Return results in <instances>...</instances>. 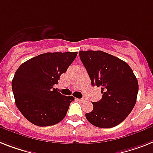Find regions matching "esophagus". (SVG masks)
<instances>
[{"label":"esophagus","instance_id":"1","mask_svg":"<svg viewBox=\"0 0 153 153\" xmlns=\"http://www.w3.org/2000/svg\"><path fill=\"white\" fill-rule=\"evenodd\" d=\"M79 100L80 101V102H84V101H85V99H84V98H82V99H79Z\"/></svg>","mask_w":153,"mask_h":153}]
</instances>
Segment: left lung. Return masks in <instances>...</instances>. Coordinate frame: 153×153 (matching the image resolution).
Segmentation results:
<instances>
[{
    "label": "left lung",
    "instance_id": "left-lung-1",
    "mask_svg": "<svg viewBox=\"0 0 153 153\" xmlns=\"http://www.w3.org/2000/svg\"><path fill=\"white\" fill-rule=\"evenodd\" d=\"M81 61L91 84L101 87L102 98L93 102L94 109L85 117L94 126L111 128L123 121L137 100L138 82L126 62L102 51H80Z\"/></svg>",
    "mask_w": 153,
    "mask_h": 153
}]
</instances>
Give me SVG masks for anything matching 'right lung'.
I'll return each instance as SVG.
<instances>
[{"mask_svg": "<svg viewBox=\"0 0 153 153\" xmlns=\"http://www.w3.org/2000/svg\"><path fill=\"white\" fill-rule=\"evenodd\" d=\"M77 52L46 53L19 66L12 82L16 105L31 123L55 125L64 120L72 96H64L53 85L77 56Z\"/></svg>", "mask_w": 153, "mask_h": 153, "instance_id": "add662e5", "label": "right lung"}]
</instances>
